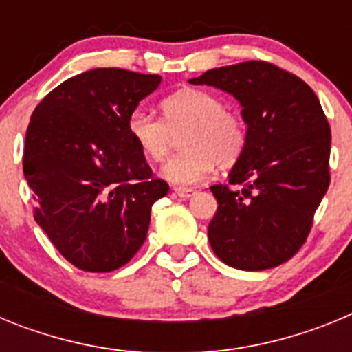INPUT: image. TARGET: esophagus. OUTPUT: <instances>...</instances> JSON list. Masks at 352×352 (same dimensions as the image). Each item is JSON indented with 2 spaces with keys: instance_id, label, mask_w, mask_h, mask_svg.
Returning a JSON list of instances; mask_svg holds the SVG:
<instances>
[{
  "instance_id": "esophagus-1",
  "label": "esophagus",
  "mask_w": 352,
  "mask_h": 352,
  "mask_svg": "<svg viewBox=\"0 0 352 352\" xmlns=\"http://www.w3.org/2000/svg\"><path fill=\"white\" fill-rule=\"evenodd\" d=\"M174 194L182 199H188L195 194V190H192V188H174Z\"/></svg>"
}]
</instances>
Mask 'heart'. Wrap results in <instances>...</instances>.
I'll return each mask as SVG.
<instances>
[{"mask_svg":"<svg viewBox=\"0 0 352 352\" xmlns=\"http://www.w3.org/2000/svg\"><path fill=\"white\" fill-rule=\"evenodd\" d=\"M164 122L146 109H133L126 129L142 155L151 162H160L173 148L174 135L183 153L169 158L160 169V176L173 185L188 186L203 182L213 170L232 166L247 144L243 120L227 111L222 98L203 89L186 88L173 93L162 102Z\"/></svg>","mask_w":352,"mask_h":352,"instance_id":"heart-1","label":"heart"}]
</instances>
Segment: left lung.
I'll list each match as a JSON object with an SVG mask.
<instances>
[{
	"label": "left lung",
	"instance_id": "obj_1",
	"mask_svg": "<svg viewBox=\"0 0 352 352\" xmlns=\"http://www.w3.org/2000/svg\"><path fill=\"white\" fill-rule=\"evenodd\" d=\"M188 82L234 96L247 125L229 185L210 188L219 203L208 227L211 248L243 272L280 266L305 243L329 185L331 130L319 98L266 61L213 68Z\"/></svg>",
	"mask_w": 352,
	"mask_h": 352
}]
</instances>
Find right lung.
Instances as JSON below:
<instances>
[{"instance_id":"right-lung-1","label":"right lung","mask_w":352,"mask_h":352,"mask_svg":"<svg viewBox=\"0 0 352 352\" xmlns=\"http://www.w3.org/2000/svg\"><path fill=\"white\" fill-rule=\"evenodd\" d=\"M160 80L93 68L52 89L31 116L23 169L35 220L76 268L105 273L129 263L144 243L151 206L169 192L126 129Z\"/></svg>"}]
</instances>
